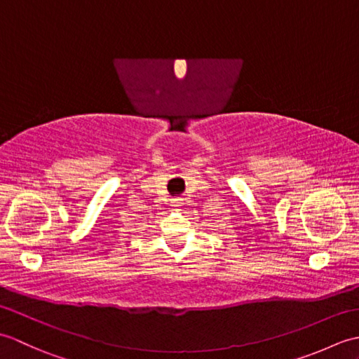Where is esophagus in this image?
I'll list each match as a JSON object with an SVG mask.
<instances>
[{"instance_id": "esophagus-1", "label": "esophagus", "mask_w": 359, "mask_h": 359, "mask_svg": "<svg viewBox=\"0 0 359 359\" xmlns=\"http://www.w3.org/2000/svg\"><path fill=\"white\" fill-rule=\"evenodd\" d=\"M171 202H172V207L174 208H180L182 205H184V202H182V199H179V197H177V199H172Z\"/></svg>"}]
</instances>
